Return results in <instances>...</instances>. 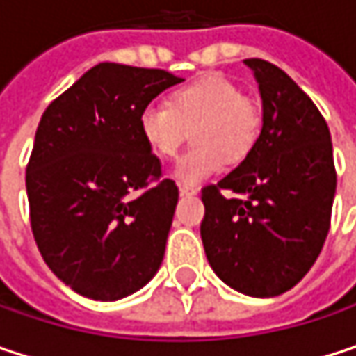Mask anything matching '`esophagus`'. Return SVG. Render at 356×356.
I'll use <instances>...</instances> for the list:
<instances>
[{
	"mask_svg": "<svg viewBox=\"0 0 356 356\" xmlns=\"http://www.w3.org/2000/svg\"><path fill=\"white\" fill-rule=\"evenodd\" d=\"M179 193H181V195H195V193H197V187L181 183V185H179Z\"/></svg>",
	"mask_w": 356,
	"mask_h": 356,
	"instance_id": "obj_1",
	"label": "esophagus"
}]
</instances>
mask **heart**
Returning <instances> with one entry per match:
<instances>
[{
	"mask_svg": "<svg viewBox=\"0 0 356 356\" xmlns=\"http://www.w3.org/2000/svg\"><path fill=\"white\" fill-rule=\"evenodd\" d=\"M261 121L259 103L245 97L237 82L208 74L175 88L169 105H146L138 115V129L154 156L173 159L193 127L197 148L179 159L173 177L197 185L220 173L227 159L243 161L257 142Z\"/></svg>",
	"mask_w": 356,
	"mask_h": 356,
	"instance_id": "heart-1",
	"label": "heart"
}]
</instances>
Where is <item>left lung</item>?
I'll use <instances>...</instances> for the list:
<instances>
[{"label": "left lung", "instance_id": "left-lung-1", "mask_svg": "<svg viewBox=\"0 0 356 356\" xmlns=\"http://www.w3.org/2000/svg\"><path fill=\"white\" fill-rule=\"evenodd\" d=\"M261 97V131L243 163L202 189L208 264L231 289L266 299L316 264L336 193L332 138L314 101L276 65L243 61Z\"/></svg>", "mask_w": 356, "mask_h": 356}]
</instances>
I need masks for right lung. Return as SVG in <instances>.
<instances>
[{
	"label": "right lung",
	"instance_id": "add662e5",
	"mask_svg": "<svg viewBox=\"0 0 356 356\" xmlns=\"http://www.w3.org/2000/svg\"><path fill=\"white\" fill-rule=\"evenodd\" d=\"M179 82L105 61L40 117L26 167L33 235L51 272L82 297L134 295L163 264L179 189L161 179L138 115Z\"/></svg>",
	"mask_w": 356,
	"mask_h": 356
}]
</instances>
